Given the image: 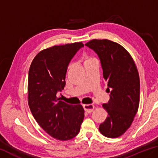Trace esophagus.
<instances>
[{
  "mask_svg": "<svg viewBox=\"0 0 158 158\" xmlns=\"http://www.w3.org/2000/svg\"><path fill=\"white\" fill-rule=\"evenodd\" d=\"M84 107V110L86 112H87V113H91V112H93V110H94V109L95 108V106H94V105H84L83 106Z\"/></svg>",
  "mask_w": 158,
  "mask_h": 158,
  "instance_id": "esophagus-1",
  "label": "esophagus"
}]
</instances>
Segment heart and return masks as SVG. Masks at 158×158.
Segmentation results:
<instances>
[{
	"label": "heart",
	"instance_id": "b5f03b06",
	"mask_svg": "<svg viewBox=\"0 0 158 158\" xmlns=\"http://www.w3.org/2000/svg\"><path fill=\"white\" fill-rule=\"evenodd\" d=\"M82 59H83L84 65H85V64H88V63H90V62H91L93 61L96 60V59L94 57H93L91 56H90V55H88V54H86V53L84 54Z\"/></svg>",
	"mask_w": 158,
	"mask_h": 158
}]
</instances>
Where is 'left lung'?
<instances>
[{
  "mask_svg": "<svg viewBox=\"0 0 158 158\" xmlns=\"http://www.w3.org/2000/svg\"><path fill=\"white\" fill-rule=\"evenodd\" d=\"M98 56L110 100L102 105L107 117L99 130L105 136L124 134L139 109L140 79L134 60L121 45L107 39H94L86 44Z\"/></svg>",
  "mask_w": 158,
  "mask_h": 158,
  "instance_id": "8db88e82",
  "label": "left lung"
}]
</instances>
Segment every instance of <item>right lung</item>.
<instances>
[{
	"instance_id": "add662e5",
	"label": "right lung",
	"mask_w": 158,
	"mask_h": 158,
	"mask_svg": "<svg viewBox=\"0 0 158 158\" xmlns=\"http://www.w3.org/2000/svg\"><path fill=\"white\" fill-rule=\"evenodd\" d=\"M81 42L55 46L39 52L29 70L28 103L40 127L60 141L79 134L84 118L81 105L72 106L60 101L57 93L64 89L67 67Z\"/></svg>"
}]
</instances>
